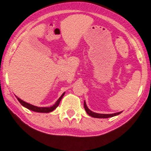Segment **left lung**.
<instances>
[{
  "mask_svg": "<svg viewBox=\"0 0 151 151\" xmlns=\"http://www.w3.org/2000/svg\"><path fill=\"white\" fill-rule=\"evenodd\" d=\"M84 108L86 109L87 114L88 115H90V116L94 118H109V117H112V116H117L119 114H121L122 111H119V112H116V113H114V114H99V113H95L94 111H91L90 109L87 107V104L86 101H84Z\"/></svg>",
  "mask_w": 151,
  "mask_h": 151,
  "instance_id": "obj_1",
  "label": "left lung"
}]
</instances>
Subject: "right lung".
<instances>
[{"instance_id": "add662e5", "label": "right lung", "mask_w": 151, "mask_h": 151, "mask_svg": "<svg viewBox=\"0 0 151 151\" xmlns=\"http://www.w3.org/2000/svg\"><path fill=\"white\" fill-rule=\"evenodd\" d=\"M65 95V93H63V94H62L61 96L58 99V100L55 102V104H54V105H52L51 107H37V106L32 105V104H29V103H27V102L22 100L21 99H19V97H17V96H16V95H15V97H17V100L19 101V103L22 104L23 107L27 108V109H29V110H32L33 111H36V112H40V113H49V112H51V111H54V109L58 107V104H59V103H60V102H61V99L63 98V95Z\"/></svg>"}]
</instances>
